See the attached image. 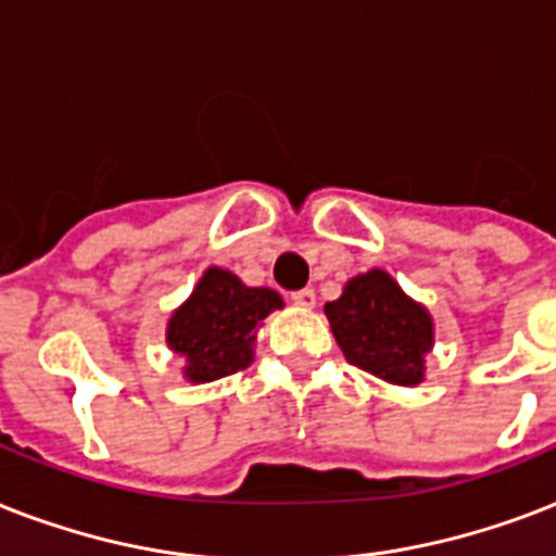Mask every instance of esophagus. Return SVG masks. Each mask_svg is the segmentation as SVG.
Returning <instances> with one entry per match:
<instances>
[{
  "label": "esophagus",
  "mask_w": 556,
  "mask_h": 556,
  "mask_svg": "<svg viewBox=\"0 0 556 556\" xmlns=\"http://www.w3.org/2000/svg\"><path fill=\"white\" fill-rule=\"evenodd\" d=\"M291 302L293 305H302V308H311L317 302V293H314V288H300V291L291 293Z\"/></svg>",
  "instance_id": "obj_1"
}]
</instances>
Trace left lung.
I'll list each match as a JSON object with an SVG mask.
<instances>
[{
  "mask_svg": "<svg viewBox=\"0 0 556 556\" xmlns=\"http://www.w3.org/2000/svg\"><path fill=\"white\" fill-rule=\"evenodd\" d=\"M331 331L351 365L394 386L422 380V356L434 345L431 317L386 270H368L325 305Z\"/></svg>",
  "mask_w": 556,
  "mask_h": 556,
  "instance_id": "8db88e82",
  "label": "left lung"
}]
</instances>
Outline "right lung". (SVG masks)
<instances>
[{"mask_svg":"<svg viewBox=\"0 0 556 556\" xmlns=\"http://www.w3.org/2000/svg\"><path fill=\"white\" fill-rule=\"evenodd\" d=\"M274 308H282L277 291L248 288L231 270L207 268L168 323V345L188 359L185 377L211 382L248 368L256 328Z\"/></svg>","mask_w":556,"mask_h":556,"instance_id":"obj_1","label":"right lung"}]
</instances>
